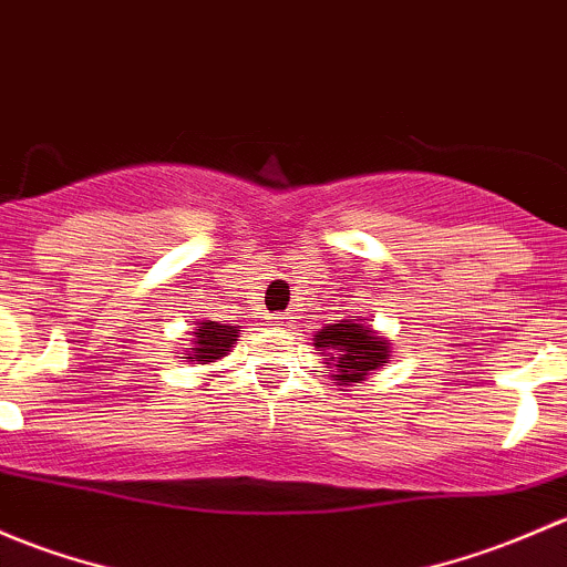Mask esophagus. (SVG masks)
I'll return each instance as SVG.
<instances>
[{"mask_svg":"<svg viewBox=\"0 0 567 567\" xmlns=\"http://www.w3.org/2000/svg\"><path fill=\"white\" fill-rule=\"evenodd\" d=\"M291 319H295V317H289V313H272V322H276L278 327L291 324Z\"/></svg>","mask_w":567,"mask_h":567,"instance_id":"34e87169","label":"esophagus"}]
</instances>
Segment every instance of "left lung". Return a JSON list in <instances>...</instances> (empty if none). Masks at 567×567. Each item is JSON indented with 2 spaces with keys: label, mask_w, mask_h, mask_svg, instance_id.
<instances>
[{
  "label": "left lung",
  "mask_w": 567,
  "mask_h": 567,
  "mask_svg": "<svg viewBox=\"0 0 567 567\" xmlns=\"http://www.w3.org/2000/svg\"><path fill=\"white\" fill-rule=\"evenodd\" d=\"M313 347L327 360V369H332L336 384H343V388L363 382L390 358V343L379 338L369 324H360L358 319L327 324L313 336Z\"/></svg>",
  "instance_id": "8db88e82"
}]
</instances>
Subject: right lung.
<instances>
[{
  "mask_svg": "<svg viewBox=\"0 0 567 567\" xmlns=\"http://www.w3.org/2000/svg\"><path fill=\"white\" fill-rule=\"evenodd\" d=\"M240 332L231 324L218 322H198V330L194 332V347H190V363H215V360L226 358L231 352V343H237Z\"/></svg>",
  "mask_w": 567,
  "mask_h": 567,
  "instance_id": "obj_1",
  "label": "right lung"
}]
</instances>
